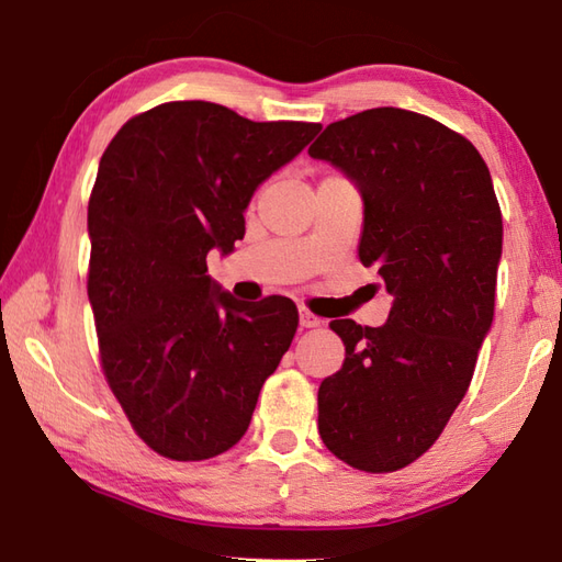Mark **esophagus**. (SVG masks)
I'll list each match as a JSON object with an SVG mask.
<instances>
[{
    "label": "esophagus",
    "mask_w": 562,
    "mask_h": 562,
    "mask_svg": "<svg viewBox=\"0 0 562 562\" xmlns=\"http://www.w3.org/2000/svg\"><path fill=\"white\" fill-rule=\"evenodd\" d=\"M319 317L317 315H312L310 310H304V307H300V325L302 327H319Z\"/></svg>",
    "instance_id": "1"
}]
</instances>
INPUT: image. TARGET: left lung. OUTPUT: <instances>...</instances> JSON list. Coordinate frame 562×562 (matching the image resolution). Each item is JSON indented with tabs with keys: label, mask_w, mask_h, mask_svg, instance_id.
<instances>
[{
	"label": "left lung",
	"mask_w": 562,
	"mask_h": 562,
	"mask_svg": "<svg viewBox=\"0 0 562 562\" xmlns=\"http://www.w3.org/2000/svg\"><path fill=\"white\" fill-rule=\"evenodd\" d=\"M310 156L359 188V260L394 297L382 327L329 325L345 364L319 384V436L355 469L389 473L431 449L469 392L496 304L501 207L471 140L414 111L329 123Z\"/></svg>",
	"instance_id": "obj_1"
}]
</instances>
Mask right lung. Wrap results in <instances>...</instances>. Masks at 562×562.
Here are the masks:
<instances>
[{
  "instance_id": "obj_1",
  "label": "right lung",
  "mask_w": 562,
  "mask_h": 562,
  "mask_svg": "<svg viewBox=\"0 0 562 562\" xmlns=\"http://www.w3.org/2000/svg\"><path fill=\"white\" fill-rule=\"evenodd\" d=\"M319 128L170 101L123 123L103 150L89 201L101 364L133 429L166 459H213L240 441L292 345L294 302L235 300L205 258L233 252L255 190Z\"/></svg>"
}]
</instances>
